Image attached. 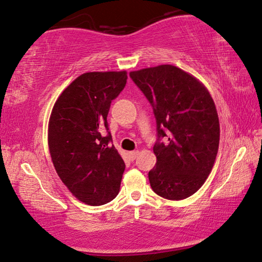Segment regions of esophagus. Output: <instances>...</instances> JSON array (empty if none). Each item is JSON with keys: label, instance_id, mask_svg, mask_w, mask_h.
I'll return each instance as SVG.
<instances>
[{"label": "esophagus", "instance_id": "esophagus-1", "mask_svg": "<svg viewBox=\"0 0 262 262\" xmlns=\"http://www.w3.org/2000/svg\"><path fill=\"white\" fill-rule=\"evenodd\" d=\"M137 155H139V151H130V152H128V157H129L130 160H135Z\"/></svg>", "mask_w": 262, "mask_h": 262}]
</instances>
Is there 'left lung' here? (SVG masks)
<instances>
[{
  "mask_svg": "<svg viewBox=\"0 0 262 262\" xmlns=\"http://www.w3.org/2000/svg\"><path fill=\"white\" fill-rule=\"evenodd\" d=\"M129 77L156 118L157 164L149 172L151 188L170 201L188 198L205 182L216 158L220 125L215 104L203 83L177 66L134 71Z\"/></svg>",
  "mask_w": 262,
  "mask_h": 262,
  "instance_id": "8db88e82",
  "label": "left lung"
}]
</instances>
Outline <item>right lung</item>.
<instances>
[{
	"instance_id": "add662e5",
	"label": "right lung",
	"mask_w": 262,
	"mask_h": 262,
	"mask_svg": "<svg viewBox=\"0 0 262 262\" xmlns=\"http://www.w3.org/2000/svg\"><path fill=\"white\" fill-rule=\"evenodd\" d=\"M127 72H88L66 88L52 107L48 144L63 183L87 205L117 197L125 163L108 132L111 102L122 92Z\"/></svg>"
}]
</instances>
